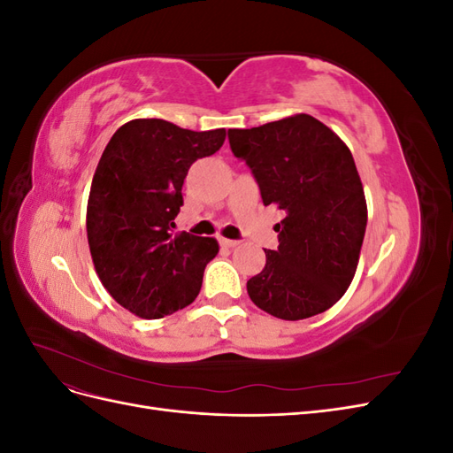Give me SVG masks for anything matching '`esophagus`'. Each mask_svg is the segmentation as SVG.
<instances>
[{"instance_id":"esophagus-1","label":"esophagus","mask_w":453,"mask_h":453,"mask_svg":"<svg viewBox=\"0 0 453 453\" xmlns=\"http://www.w3.org/2000/svg\"><path fill=\"white\" fill-rule=\"evenodd\" d=\"M219 243H221L223 248H234V245H238L236 240H228V238H219Z\"/></svg>"}]
</instances>
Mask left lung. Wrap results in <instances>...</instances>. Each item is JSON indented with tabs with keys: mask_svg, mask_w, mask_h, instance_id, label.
I'll return each instance as SVG.
<instances>
[{
	"mask_svg": "<svg viewBox=\"0 0 453 453\" xmlns=\"http://www.w3.org/2000/svg\"><path fill=\"white\" fill-rule=\"evenodd\" d=\"M230 149L248 164L265 205H278V250L248 281L253 303L273 318L298 321L336 304L359 263L366 202L351 150L323 122L295 115L250 130H228Z\"/></svg>",
	"mask_w": 453,
	"mask_h": 453,
	"instance_id": "left-lung-1",
	"label": "left lung"
}]
</instances>
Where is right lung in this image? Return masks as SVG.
<instances>
[{
    "mask_svg": "<svg viewBox=\"0 0 453 453\" xmlns=\"http://www.w3.org/2000/svg\"><path fill=\"white\" fill-rule=\"evenodd\" d=\"M225 135V128L193 132L135 119L104 149L87 208L90 253L107 293L143 319L193 303L219 251L213 238L173 234V221L188 168L221 149Z\"/></svg>",
    "mask_w": 453,
    "mask_h": 453,
    "instance_id": "1",
    "label": "right lung"
}]
</instances>
